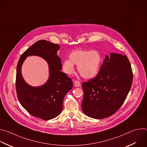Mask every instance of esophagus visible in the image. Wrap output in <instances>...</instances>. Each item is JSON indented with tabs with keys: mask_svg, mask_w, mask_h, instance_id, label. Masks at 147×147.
<instances>
[{
	"mask_svg": "<svg viewBox=\"0 0 147 147\" xmlns=\"http://www.w3.org/2000/svg\"><path fill=\"white\" fill-rule=\"evenodd\" d=\"M74 82V86H75V87H80V86H81V83H80V82L79 81H78V80L75 81Z\"/></svg>",
	"mask_w": 147,
	"mask_h": 147,
	"instance_id": "obj_1",
	"label": "esophagus"
}]
</instances>
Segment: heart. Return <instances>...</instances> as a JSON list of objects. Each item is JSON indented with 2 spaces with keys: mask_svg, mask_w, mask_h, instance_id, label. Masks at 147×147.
I'll list each match as a JSON object with an SVG mask.
<instances>
[{
  "mask_svg": "<svg viewBox=\"0 0 147 147\" xmlns=\"http://www.w3.org/2000/svg\"><path fill=\"white\" fill-rule=\"evenodd\" d=\"M102 61L101 54L98 51L77 49L69 55V59H65L62 67L64 71L71 74L74 71V65H77L80 74L84 78H90L99 71Z\"/></svg>",
  "mask_w": 147,
  "mask_h": 147,
  "instance_id": "obj_1",
  "label": "heart"
}]
</instances>
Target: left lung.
<instances>
[{"label":"left lung","instance_id":"left-lung-1","mask_svg":"<svg viewBox=\"0 0 147 147\" xmlns=\"http://www.w3.org/2000/svg\"><path fill=\"white\" fill-rule=\"evenodd\" d=\"M133 74L125 55L107 56L95 77L84 82L82 109L97 119L108 117L122 106L132 86Z\"/></svg>","mask_w":147,"mask_h":147}]
</instances>
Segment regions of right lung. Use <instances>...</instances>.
Here are the masks:
<instances>
[{
  "mask_svg": "<svg viewBox=\"0 0 147 147\" xmlns=\"http://www.w3.org/2000/svg\"><path fill=\"white\" fill-rule=\"evenodd\" d=\"M60 46L46 40H39L20 56L17 66L16 88L18 99L31 115L44 120L59 115L66 94L72 88V80L61 72L60 58L57 53ZM36 55L49 63L50 78L44 85L33 88L25 82L20 69L23 61L29 55Z\"/></svg>",
  "mask_w": 147,
  "mask_h": 147,
  "instance_id": "obj_1",
  "label": "right lung"
}]
</instances>
